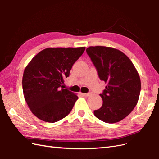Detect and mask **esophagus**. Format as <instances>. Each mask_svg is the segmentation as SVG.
<instances>
[{
  "label": "esophagus",
  "instance_id": "obj_1",
  "mask_svg": "<svg viewBox=\"0 0 159 159\" xmlns=\"http://www.w3.org/2000/svg\"><path fill=\"white\" fill-rule=\"evenodd\" d=\"M82 94L84 97H89L90 95V93H82Z\"/></svg>",
  "mask_w": 159,
  "mask_h": 159
}]
</instances>
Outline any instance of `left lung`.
I'll list each match as a JSON object with an SVG mask.
<instances>
[{"label": "left lung", "instance_id": "8db88e82", "mask_svg": "<svg viewBox=\"0 0 159 159\" xmlns=\"http://www.w3.org/2000/svg\"><path fill=\"white\" fill-rule=\"evenodd\" d=\"M86 52L96 67L101 80L107 84L100 96L101 108L94 111L97 118L116 123L126 118L138 101L141 81L131 61L117 49L90 46Z\"/></svg>", "mask_w": 159, "mask_h": 159}]
</instances>
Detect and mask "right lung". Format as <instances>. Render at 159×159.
<instances>
[{
    "instance_id": "obj_1",
    "label": "right lung",
    "mask_w": 159,
    "mask_h": 159,
    "mask_svg": "<svg viewBox=\"0 0 159 159\" xmlns=\"http://www.w3.org/2000/svg\"><path fill=\"white\" fill-rule=\"evenodd\" d=\"M85 47L49 48L31 60L24 70L22 89L32 113L45 122H56L72 110L78 97L61 89L64 79L82 55Z\"/></svg>"
}]
</instances>
